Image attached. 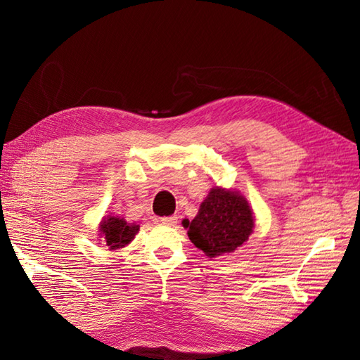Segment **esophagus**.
<instances>
[{"label": "esophagus", "mask_w": 360, "mask_h": 360, "mask_svg": "<svg viewBox=\"0 0 360 360\" xmlns=\"http://www.w3.org/2000/svg\"><path fill=\"white\" fill-rule=\"evenodd\" d=\"M160 221H162V224H165V226H174L176 223H178V217L176 215L164 217V218H160Z\"/></svg>", "instance_id": "obj_1"}]
</instances>
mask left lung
Instances as JSON below:
<instances>
[{
    "label": "left lung",
    "instance_id": "8db88e82",
    "mask_svg": "<svg viewBox=\"0 0 360 360\" xmlns=\"http://www.w3.org/2000/svg\"><path fill=\"white\" fill-rule=\"evenodd\" d=\"M188 238L205 255L213 258L231 254L254 232V213L240 192L213 187L192 219H184Z\"/></svg>",
    "mask_w": 360,
    "mask_h": 360
}]
</instances>
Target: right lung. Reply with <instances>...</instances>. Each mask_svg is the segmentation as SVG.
Masks as SVG:
<instances>
[{
  "instance_id": "1",
  "label": "right lung",
  "mask_w": 360,
  "mask_h": 360,
  "mask_svg": "<svg viewBox=\"0 0 360 360\" xmlns=\"http://www.w3.org/2000/svg\"><path fill=\"white\" fill-rule=\"evenodd\" d=\"M105 246H108L111 250L125 248L127 244L134 240L136 233L139 232V224L127 223L120 217H105L98 226Z\"/></svg>"
}]
</instances>
